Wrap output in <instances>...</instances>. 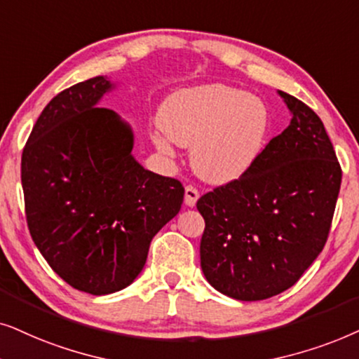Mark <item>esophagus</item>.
I'll use <instances>...</instances> for the list:
<instances>
[{"instance_id": "34e87169", "label": "esophagus", "mask_w": 359, "mask_h": 359, "mask_svg": "<svg viewBox=\"0 0 359 359\" xmlns=\"http://www.w3.org/2000/svg\"><path fill=\"white\" fill-rule=\"evenodd\" d=\"M198 197L200 194L197 189L192 187V185H187V187H185V205H187V207H195Z\"/></svg>"}]
</instances>
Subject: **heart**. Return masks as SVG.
<instances>
[{
  "instance_id": "heart-1",
  "label": "heart",
  "mask_w": 359,
  "mask_h": 359,
  "mask_svg": "<svg viewBox=\"0 0 359 359\" xmlns=\"http://www.w3.org/2000/svg\"><path fill=\"white\" fill-rule=\"evenodd\" d=\"M156 149L174 154L170 141L190 149V164L210 184H231L250 172L269 133V108L259 97L212 83L177 90L157 116Z\"/></svg>"
}]
</instances>
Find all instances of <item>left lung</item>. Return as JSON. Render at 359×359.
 <instances>
[{"mask_svg": "<svg viewBox=\"0 0 359 359\" xmlns=\"http://www.w3.org/2000/svg\"><path fill=\"white\" fill-rule=\"evenodd\" d=\"M292 119L236 182L205 194L200 264L210 285L245 302L297 283L327 243L341 185L332 141L313 109L280 92Z\"/></svg>", "mask_w": 359, "mask_h": 359, "instance_id": "8db88e82", "label": "left lung"}]
</instances>
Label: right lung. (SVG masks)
<instances>
[{
    "label": "right lung",
    "mask_w": 359,
    "mask_h": 359,
    "mask_svg": "<svg viewBox=\"0 0 359 359\" xmlns=\"http://www.w3.org/2000/svg\"><path fill=\"white\" fill-rule=\"evenodd\" d=\"M114 87L100 75L52 98L21 159L32 241L55 274L92 295L140 276L152 238L184 202L179 180L135 159L130 124L98 107Z\"/></svg>",
    "instance_id": "1"
}]
</instances>
